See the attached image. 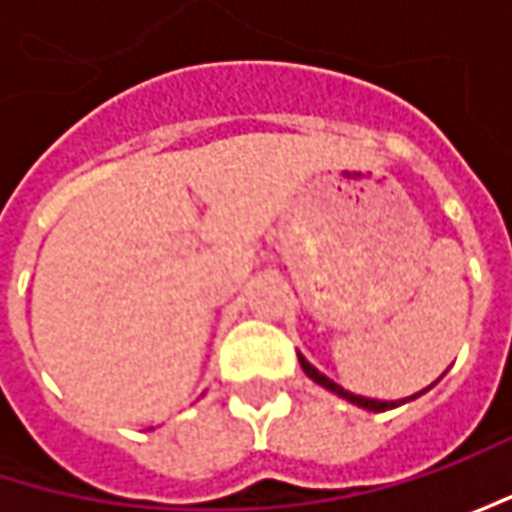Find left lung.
<instances>
[{"mask_svg":"<svg viewBox=\"0 0 512 512\" xmlns=\"http://www.w3.org/2000/svg\"><path fill=\"white\" fill-rule=\"evenodd\" d=\"M299 364H302V370H305L307 376L313 379L316 384H322V387H327V390H333L336 396H342V399H347V402L359 404V407H364V410H376V413H382V410H390V407H396V402H376V399H364V396H356V393H350V390H344V387H339L336 382H330L325 373H319L313 364L307 362L305 356H299ZM424 393V390H422ZM422 393H416V396H422ZM416 396H410V399H416ZM410 399H402L399 404L410 402Z\"/></svg>","mask_w":512,"mask_h":512,"instance_id":"1","label":"left lung"}]
</instances>
